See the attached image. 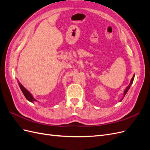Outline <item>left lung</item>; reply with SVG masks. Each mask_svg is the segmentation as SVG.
I'll return each instance as SVG.
<instances>
[{"label": "left lung", "mask_w": 150, "mask_h": 150, "mask_svg": "<svg viewBox=\"0 0 150 150\" xmlns=\"http://www.w3.org/2000/svg\"><path fill=\"white\" fill-rule=\"evenodd\" d=\"M134 76H133V78H132V79H131V81H130V83H129V84L127 86V87L126 88V89H125V90L124 91V96H123V98L125 96V95H126V94L127 93V92L128 91V90H129V88L131 87V84H132V83H133V80H134ZM123 99V98H122ZM122 101V99L121 100V101Z\"/></svg>", "instance_id": "obj_1"}]
</instances>
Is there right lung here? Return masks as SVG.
Here are the masks:
<instances>
[{
    "label": "right lung",
    "mask_w": 150,
    "mask_h": 150,
    "mask_svg": "<svg viewBox=\"0 0 150 150\" xmlns=\"http://www.w3.org/2000/svg\"><path fill=\"white\" fill-rule=\"evenodd\" d=\"M18 81V84H19V87H20V88H21V91H22V92L23 93V94H24V96L25 97V98L28 99V100L29 101H30V102H31V103H33V102H34V101H37V100H36V99H35L34 98V97L33 96V95H32L28 90H27L22 85V84L19 82V81Z\"/></svg>",
    "instance_id": "1"
}]
</instances>
